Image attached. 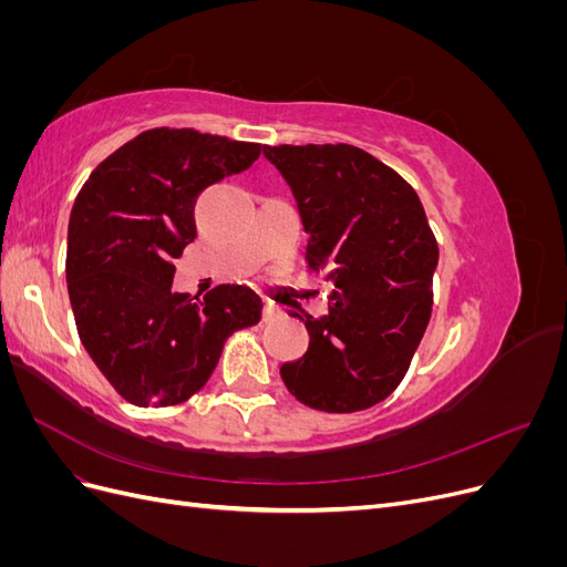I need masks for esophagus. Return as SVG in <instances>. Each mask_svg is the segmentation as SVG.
<instances>
[{
    "instance_id": "34e87169",
    "label": "esophagus",
    "mask_w": 567,
    "mask_h": 567,
    "mask_svg": "<svg viewBox=\"0 0 567 567\" xmlns=\"http://www.w3.org/2000/svg\"><path fill=\"white\" fill-rule=\"evenodd\" d=\"M281 317V310L277 305H271V302H265V307H262V319L265 321H274V319H279Z\"/></svg>"
}]
</instances>
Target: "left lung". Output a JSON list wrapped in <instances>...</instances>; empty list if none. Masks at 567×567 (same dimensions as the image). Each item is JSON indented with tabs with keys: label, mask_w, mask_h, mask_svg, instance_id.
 I'll return each instance as SVG.
<instances>
[{
	"label": "left lung",
	"mask_w": 567,
	"mask_h": 567,
	"mask_svg": "<svg viewBox=\"0 0 567 567\" xmlns=\"http://www.w3.org/2000/svg\"><path fill=\"white\" fill-rule=\"evenodd\" d=\"M262 151L298 200L307 267L331 286L329 315H293L310 348L281 367V379L310 409H369L400 385L431 321L435 234L414 188L362 148Z\"/></svg>",
	"instance_id": "left-lung-1"
}]
</instances>
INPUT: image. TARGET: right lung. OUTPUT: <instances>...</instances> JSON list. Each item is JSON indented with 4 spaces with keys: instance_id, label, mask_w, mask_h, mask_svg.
I'll return each instance as SVG.
<instances>
[{
    "instance_id": "1",
    "label": "right lung",
    "mask_w": 567,
    "mask_h": 567,
    "mask_svg": "<svg viewBox=\"0 0 567 567\" xmlns=\"http://www.w3.org/2000/svg\"><path fill=\"white\" fill-rule=\"evenodd\" d=\"M262 146L192 127L136 134L96 165L68 225L65 279L78 336L120 398L136 406L186 402L213 375L234 331L262 300L221 284L173 293L175 257L196 238L203 188L248 169Z\"/></svg>"
}]
</instances>
